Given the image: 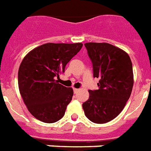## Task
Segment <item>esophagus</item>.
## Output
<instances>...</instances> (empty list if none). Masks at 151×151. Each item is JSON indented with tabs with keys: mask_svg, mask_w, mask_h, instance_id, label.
Here are the masks:
<instances>
[{
	"mask_svg": "<svg viewBox=\"0 0 151 151\" xmlns=\"http://www.w3.org/2000/svg\"><path fill=\"white\" fill-rule=\"evenodd\" d=\"M73 92H74V93H77V92H78V88H73Z\"/></svg>",
	"mask_w": 151,
	"mask_h": 151,
	"instance_id": "esophagus-1",
	"label": "esophagus"
}]
</instances>
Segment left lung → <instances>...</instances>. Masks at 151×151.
Returning a JSON list of instances; mask_svg holds the SVG:
<instances>
[{
	"mask_svg": "<svg viewBox=\"0 0 151 151\" xmlns=\"http://www.w3.org/2000/svg\"><path fill=\"white\" fill-rule=\"evenodd\" d=\"M93 68L99 78V89L88 90L89 98L82 104L85 116L96 124L106 123L124 109L133 87V71L126 52L108 43H86Z\"/></svg>",
	"mask_w": 151,
	"mask_h": 151,
	"instance_id": "left-lung-1",
	"label": "left lung"
}]
</instances>
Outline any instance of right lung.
I'll list each match as a JSON object with an SVG mask.
<instances>
[{
    "label": "right lung",
    "mask_w": 151,
    "mask_h": 151,
    "mask_svg": "<svg viewBox=\"0 0 151 151\" xmlns=\"http://www.w3.org/2000/svg\"><path fill=\"white\" fill-rule=\"evenodd\" d=\"M81 43H48L34 48L22 59L18 73L20 94L34 117L45 123L58 122L72 99V88L55 78L81 49Z\"/></svg>",
    "instance_id": "add662e5"
}]
</instances>
